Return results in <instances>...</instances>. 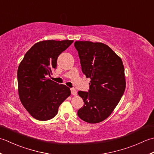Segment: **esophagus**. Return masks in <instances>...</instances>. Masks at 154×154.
<instances>
[{"label": "esophagus", "instance_id": "esophagus-1", "mask_svg": "<svg viewBox=\"0 0 154 154\" xmlns=\"http://www.w3.org/2000/svg\"><path fill=\"white\" fill-rule=\"evenodd\" d=\"M71 94H72V95H73V96H76L77 95V90L74 88H71Z\"/></svg>", "mask_w": 154, "mask_h": 154}]
</instances>
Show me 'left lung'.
<instances>
[{
  "instance_id": "1",
  "label": "left lung",
  "mask_w": 154,
  "mask_h": 154,
  "mask_svg": "<svg viewBox=\"0 0 154 154\" xmlns=\"http://www.w3.org/2000/svg\"><path fill=\"white\" fill-rule=\"evenodd\" d=\"M82 70L90 78L89 92H78L84 105L78 116L90 124L99 123L109 117L125 89L123 62L120 56L102 42L76 41Z\"/></svg>"
}]
</instances>
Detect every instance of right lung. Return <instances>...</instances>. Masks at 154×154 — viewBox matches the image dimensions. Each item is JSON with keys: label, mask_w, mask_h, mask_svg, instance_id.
Here are the masks:
<instances>
[{"label": "right lung", "mask_w": 154, "mask_h": 154, "mask_svg": "<svg viewBox=\"0 0 154 154\" xmlns=\"http://www.w3.org/2000/svg\"><path fill=\"white\" fill-rule=\"evenodd\" d=\"M74 40H43L25 54L17 72L18 91L21 103L38 120H51L61 103L71 94L70 90L46 76L56 68L58 56Z\"/></svg>", "instance_id": "obj_1"}]
</instances>
